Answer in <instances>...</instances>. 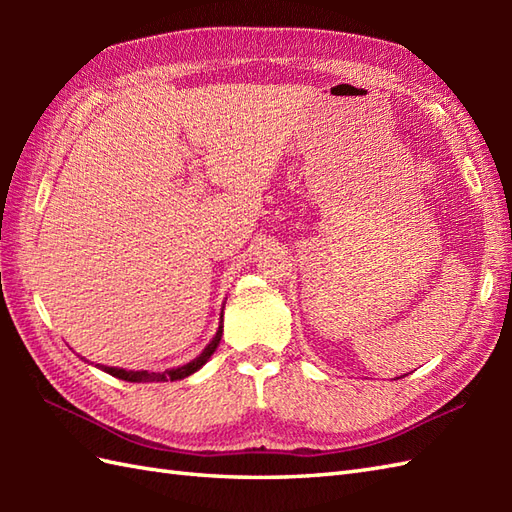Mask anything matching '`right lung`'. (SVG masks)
<instances>
[{"label":"right lung","mask_w":512,"mask_h":512,"mask_svg":"<svg viewBox=\"0 0 512 512\" xmlns=\"http://www.w3.org/2000/svg\"><path fill=\"white\" fill-rule=\"evenodd\" d=\"M224 317V314H222ZM222 317H220V325H217V332L211 339V343L204 347V350L193 358V361H189L187 365H180V367H171V369H165V372H147V369H123V367H107V365H101L99 369H103V372H107L114 378H121V380H127V383H162V380H182L187 378L191 374L198 372V369L209 361V358L213 356V352L217 350V345H220L222 341Z\"/></svg>","instance_id":"obj_1"}]
</instances>
